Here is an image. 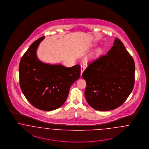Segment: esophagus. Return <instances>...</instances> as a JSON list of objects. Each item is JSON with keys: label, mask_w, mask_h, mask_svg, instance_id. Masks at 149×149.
Returning <instances> with one entry per match:
<instances>
[{"label": "esophagus", "mask_w": 149, "mask_h": 149, "mask_svg": "<svg viewBox=\"0 0 149 149\" xmlns=\"http://www.w3.org/2000/svg\"><path fill=\"white\" fill-rule=\"evenodd\" d=\"M84 70H85V64H81V75L84 71Z\"/></svg>", "instance_id": "1"}]
</instances>
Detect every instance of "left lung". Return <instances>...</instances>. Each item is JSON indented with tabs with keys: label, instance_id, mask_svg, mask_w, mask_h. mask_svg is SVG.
Instances as JSON below:
<instances>
[{
	"label": "left lung",
	"instance_id": "obj_1",
	"mask_svg": "<svg viewBox=\"0 0 149 149\" xmlns=\"http://www.w3.org/2000/svg\"><path fill=\"white\" fill-rule=\"evenodd\" d=\"M135 69L134 59L116 38L107 55L91 63L82 74L86 82L85 96L90 106L103 111L121 106L133 89Z\"/></svg>",
	"mask_w": 149,
	"mask_h": 149
}]
</instances>
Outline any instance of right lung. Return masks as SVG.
<instances>
[{
  "mask_svg": "<svg viewBox=\"0 0 149 149\" xmlns=\"http://www.w3.org/2000/svg\"><path fill=\"white\" fill-rule=\"evenodd\" d=\"M44 38L34 42L22 56L19 81L21 90L31 104L42 110L52 111L65 102L70 86L80 77V67L66 68L40 61L36 51Z\"/></svg>",
  "mask_w": 149,
  "mask_h": 149,
  "instance_id": "obj_1",
  "label": "right lung"
}]
</instances>
